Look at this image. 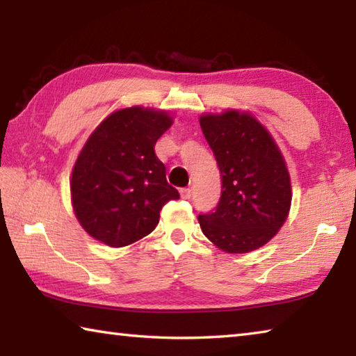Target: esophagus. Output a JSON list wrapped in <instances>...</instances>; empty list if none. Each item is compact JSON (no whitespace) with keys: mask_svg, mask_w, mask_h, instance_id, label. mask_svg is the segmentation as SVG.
<instances>
[{"mask_svg":"<svg viewBox=\"0 0 356 356\" xmlns=\"http://www.w3.org/2000/svg\"><path fill=\"white\" fill-rule=\"evenodd\" d=\"M180 197H182V200H190V197H191V190L190 188H182V190H180Z\"/></svg>","mask_w":356,"mask_h":356,"instance_id":"obj_1","label":"esophagus"}]
</instances>
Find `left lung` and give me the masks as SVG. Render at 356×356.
<instances>
[{
    "label": "left lung",
    "instance_id": "1",
    "mask_svg": "<svg viewBox=\"0 0 356 356\" xmlns=\"http://www.w3.org/2000/svg\"><path fill=\"white\" fill-rule=\"evenodd\" d=\"M200 124L222 184L215 212L197 216L204 236L229 254L261 248L276 236L291 210L284 156L270 131L248 111L207 113Z\"/></svg>",
    "mask_w": 356,
    "mask_h": 356
}]
</instances>
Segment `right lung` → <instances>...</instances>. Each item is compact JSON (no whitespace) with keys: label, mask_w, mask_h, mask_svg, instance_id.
Here are the masks:
<instances>
[{"label":"right lung","mask_w":356,"mask_h":356,"mask_svg":"<svg viewBox=\"0 0 356 356\" xmlns=\"http://www.w3.org/2000/svg\"><path fill=\"white\" fill-rule=\"evenodd\" d=\"M171 125L165 110L130 106L95 127L70 179L72 207L89 236L113 248L135 243L159 225L161 207L179 200L154 150Z\"/></svg>","instance_id":"add662e5"}]
</instances>
